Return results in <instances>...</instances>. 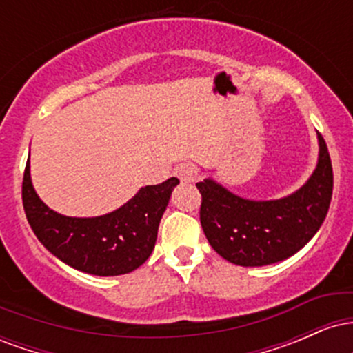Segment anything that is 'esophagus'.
<instances>
[{"label":"esophagus","mask_w":353,"mask_h":353,"mask_svg":"<svg viewBox=\"0 0 353 353\" xmlns=\"http://www.w3.org/2000/svg\"><path fill=\"white\" fill-rule=\"evenodd\" d=\"M174 174L179 177L181 182H192L194 181V171L192 165L189 163H179L174 168Z\"/></svg>","instance_id":"34e87169"}]
</instances>
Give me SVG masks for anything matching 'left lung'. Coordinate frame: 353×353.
Segmentation results:
<instances>
[{"label":"left lung","mask_w":353,"mask_h":353,"mask_svg":"<svg viewBox=\"0 0 353 353\" xmlns=\"http://www.w3.org/2000/svg\"><path fill=\"white\" fill-rule=\"evenodd\" d=\"M317 139L314 172L301 189L282 199H244L210 177L197 182L202 230L221 257L242 267L275 264L299 252L317 234L334 189L329 149L320 132Z\"/></svg>","instance_id":"left-lung-1"}]
</instances>
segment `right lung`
Returning <instances> with one entry per match:
<instances>
[{
    "label": "right lung",
    "mask_w": 353,
    "mask_h": 353,
    "mask_svg": "<svg viewBox=\"0 0 353 353\" xmlns=\"http://www.w3.org/2000/svg\"><path fill=\"white\" fill-rule=\"evenodd\" d=\"M171 177L145 185L119 209L98 217L58 214L39 199L31 182L30 159L23 177V208L38 241L61 262L81 272L111 277L136 270L151 255L171 194Z\"/></svg>",
    "instance_id": "obj_1"
}]
</instances>
